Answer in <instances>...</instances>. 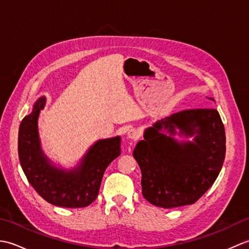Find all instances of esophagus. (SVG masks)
Returning <instances> with one entry per match:
<instances>
[{"instance_id": "obj_1", "label": "esophagus", "mask_w": 249, "mask_h": 249, "mask_svg": "<svg viewBox=\"0 0 249 249\" xmlns=\"http://www.w3.org/2000/svg\"><path fill=\"white\" fill-rule=\"evenodd\" d=\"M139 137H140L139 131H137L136 129H130V130H128V133H127V138H128V139L133 140V141H136V140L139 139Z\"/></svg>"}]
</instances>
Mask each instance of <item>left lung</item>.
<instances>
[{"label":"left lung","instance_id":"8db88e82","mask_svg":"<svg viewBox=\"0 0 249 249\" xmlns=\"http://www.w3.org/2000/svg\"><path fill=\"white\" fill-rule=\"evenodd\" d=\"M176 135L193 140L178 141ZM143 138L133 155L141 169L142 195L153 205L171 209L195 203L223 167L226 135L216 109L174 113L147 127Z\"/></svg>","mask_w":249,"mask_h":249}]
</instances>
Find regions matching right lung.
<instances>
[{"mask_svg": "<svg viewBox=\"0 0 249 249\" xmlns=\"http://www.w3.org/2000/svg\"><path fill=\"white\" fill-rule=\"evenodd\" d=\"M41 96L19 127L18 155L30 184L47 202L62 208H84L97 198L111 161L121 155V137L97 140L72 168L56 165L41 149L38 118L46 104Z\"/></svg>", "mask_w": 249, "mask_h": 249, "instance_id": "right-lung-1", "label": "right lung"}]
</instances>
